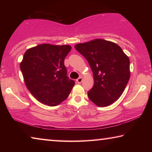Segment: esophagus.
I'll list each match as a JSON object with an SVG mask.
<instances>
[{"mask_svg": "<svg viewBox=\"0 0 152 152\" xmlns=\"http://www.w3.org/2000/svg\"><path fill=\"white\" fill-rule=\"evenodd\" d=\"M82 80H83V79H82V77H80V78H78V79H76V82H78V84H80L81 82H82Z\"/></svg>", "mask_w": 152, "mask_h": 152, "instance_id": "34e87169", "label": "esophagus"}]
</instances>
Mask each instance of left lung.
Segmentation results:
<instances>
[{
  "instance_id": "obj_1",
  "label": "left lung",
  "mask_w": 152,
  "mask_h": 152,
  "mask_svg": "<svg viewBox=\"0 0 152 152\" xmlns=\"http://www.w3.org/2000/svg\"><path fill=\"white\" fill-rule=\"evenodd\" d=\"M76 50L88 61L94 84L88 92L100 107L113 104L121 96L130 78L129 59L116 43L101 39L79 43Z\"/></svg>"
}]
</instances>
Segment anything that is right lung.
<instances>
[{
  "label": "right lung",
  "instance_id": "add662e5",
  "mask_svg": "<svg viewBox=\"0 0 152 152\" xmlns=\"http://www.w3.org/2000/svg\"><path fill=\"white\" fill-rule=\"evenodd\" d=\"M71 48L45 43L25 51L20 70L27 88L42 103L56 106L70 94L75 82L67 76L64 59Z\"/></svg>",
  "mask_w": 152,
  "mask_h": 152
}]
</instances>
